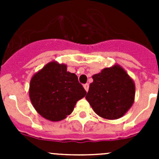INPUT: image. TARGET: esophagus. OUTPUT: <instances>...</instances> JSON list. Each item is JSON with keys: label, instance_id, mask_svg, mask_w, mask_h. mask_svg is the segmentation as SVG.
Here are the masks:
<instances>
[{"label": "esophagus", "instance_id": "esophagus-1", "mask_svg": "<svg viewBox=\"0 0 159 159\" xmlns=\"http://www.w3.org/2000/svg\"><path fill=\"white\" fill-rule=\"evenodd\" d=\"M84 89H85V91H86L87 92H88V89H89V84H85L84 85Z\"/></svg>", "mask_w": 159, "mask_h": 159}]
</instances>
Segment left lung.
I'll return each mask as SVG.
<instances>
[{
    "label": "left lung",
    "instance_id": "8db88e82",
    "mask_svg": "<svg viewBox=\"0 0 159 159\" xmlns=\"http://www.w3.org/2000/svg\"><path fill=\"white\" fill-rule=\"evenodd\" d=\"M86 99L94 111L106 119L124 116L134 100L135 85L121 66L116 64L92 76Z\"/></svg>",
    "mask_w": 159,
    "mask_h": 159
}]
</instances>
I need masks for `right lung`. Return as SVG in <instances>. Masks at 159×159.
Listing matches in <instances>:
<instances>
[{
	"instance_id": "1",
	"label": "right lung",
	"mask_w": 159,
	"mask_h": 159,
	"mask_svg": "<svg viewBox=\"0 0 159 159\" xmlns=\"http://www.w3.org/2000/svg\"><path fill=\"white\" fill-rule=\"evenodd\" d=\"M29 97L36 111L52 122L64 119L87 92L67 65L52 61L32 77Z\"/></svg>"
}]
</instances>
